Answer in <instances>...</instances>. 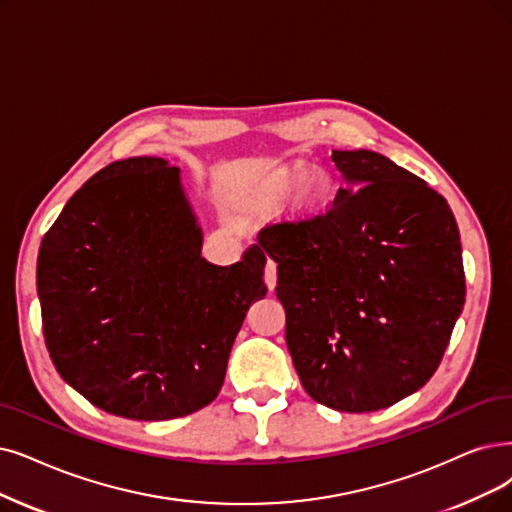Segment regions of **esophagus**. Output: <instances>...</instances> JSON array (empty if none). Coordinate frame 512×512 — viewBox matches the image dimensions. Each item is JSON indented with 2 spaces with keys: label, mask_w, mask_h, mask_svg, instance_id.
Listing matches in <instances>:
<instances>
[{
  "label": "esophagus",
  "mask_w": 512,
  "mask_h": 512,
  "mask_svg": "<svg viewBox=\"0 0 512 512\" xmlns=\"http://www.w3.org/2000/svg\"><path fill=\"white\" fill-rule=\"evenodd\" d=\"M264 283H267L269 290H275V285H277V264L273 260H267V267H264Z\"/></svg>",
  "instance_id": "esophagus-1"
}]
</instances>
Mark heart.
Masks as SVG:
<instances>
[{
	"label": "heart",
	"instance_id": "1",
	"mask_svg": "<svg viewBox=\"0 0 512 512\" xmlns=\"http://www.w3.org/2000/svg\"><path fill=\"white\" fill-rule=\"evenodd\" d=\"M309 174V168L304 163H290L277 170L262 187L260 201L264 208H279L296 189V212L302 218H311L327 210L332 203L334 189L332 182L323 174Z\"/></svg>",
	"mask_w": 512,
	"mask_h": 512
}]
</instances>
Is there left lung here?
<instances>
[{
	"mask_svg": "<svg viewBox=\"0 0 512 512\" xmlns=\"http://www.w3.org/2000/svg\"><path fill=\"white\" fill-rule=\"evenodd\" d=\"M346 187L323 214L258 233L298 378L317 403L376 412L443 359L466 285L456 218L416 174L374 151H334Z\"/></svg>",
	"mask_w": 512,
	"mask_h": 512,
	"instance_id": "1",
	"label": "left lung"
}]
</instances>
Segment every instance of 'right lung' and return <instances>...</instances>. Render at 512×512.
Listing matches in <instances>:
<instances>
[{"instance_id":"right-lung-1","label":"right lung","mask_w":512,"mask_h":512,"mask_svg":"<svg viewBox=\"0 0 512 512\" xmlns=\"http://www.w3.org/2000/svg\"><path fill=\"white\" fill-rule=\"evenodd\" d=\"M180 170L113 161L60 212L37 256L42 327L56 372L109 414L170 420L220 393L235 336L267 296L258 248L231 267L201 258Z\"/></svg>"}]
</instances>
